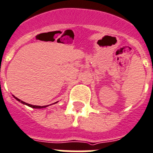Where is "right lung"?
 <instances>
[{
  "mask_svg": "<svg viewBox=\"0 0 153 153\" xmlns=\"http://www.w3.org/2000/svg\"><path fill=\"white\" fill-rule=\"evenodd\" d=\"M14 98H15V99H17V100H18V102H21V103H22V104H25V105H28L29 107H31V108H46V107H47V106H48V105H45V106L33 105H30V104H28V103H26V102H23V101L20 100V99H18V98H17V97H14Z\"/></svg>",
  "mask_w": 153,
  "mask_h": 153,
  "instance_id": "add662e5",
  "label": "right lung"
}]
</instances>
